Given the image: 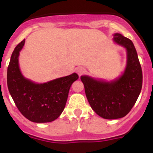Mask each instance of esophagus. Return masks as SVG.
<instances>
[{
    "label": "esophagus",
    "instance_id": "1",
    "mask_svg": "<svg viewBox=\"0 0 153 153\" xmlns=\"http://www.w3.org/2000/svg\"><path fill=\"white\" fill-rule=\"evenodd\" d=\"M76 73H77L78 75H79V76L83 75V74H84L86 72V69H85L84 67H76Z\"/></svg>",
    "mask_w": 153,
    "mask_h": 153
}]
</instances>
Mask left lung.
Returning <instances> with one entry per match:
<instances>
[{"label": "left lung", "instance_id": "obj_1", "mask_svg": "<svg viewBox=\"0 0 153 153\" xmlns=\"http://www.w3.org/2000/svg\"><path fill=\"white\" fill-rule=\"evenodd\" d=\"M113 40L127 51L124 74L111 82L96 80L87 76L80 77L92 109L100 117L107 120L126 116L136 103L143 85L141 65L132 40L120 33H115Z\"/></svg>", "mask_w": 153, "mask_h": 153}]
</instances>
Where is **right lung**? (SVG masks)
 <instances>
[{
    "label": "right lung",
    "mask_w": 153,
    "mask_h": 153,
    "mask_svg": "<svg viewBox=\"0 0 153 153\" xmlns=\"http://www.w3.org/2000/svg\"><path fill=\"white\" fill-rule=\"evenodd\" d=\"M24 43L25 40L19 43L12 53L7 75L8 90L19 111L27 120L33 123L52 122L63 111L70 86L79 76L73 74L43 84L24 78L18 64Z\"/></svg>",
    "instance_id": "obj_1"
}]
</instances>
